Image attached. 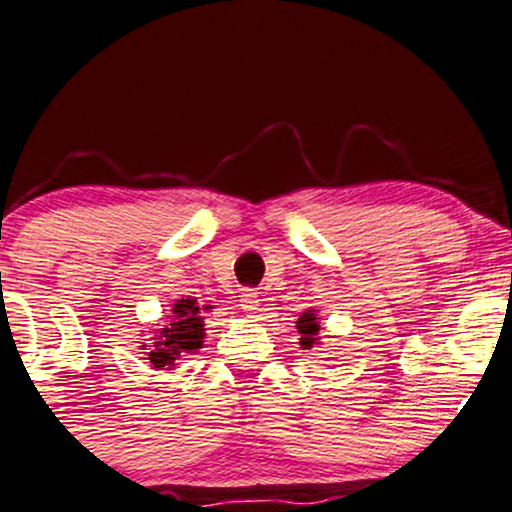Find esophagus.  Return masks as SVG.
Listing matches in <instances>:
<instances>
[{"label": "esophagus", "mask_w": 512, "mask_h": 512, "mask_svg": "<svg viewBox=\"0 0 512 512\" xmlns=\"http://www.w3.org/2000/svg\"><path fill=\"white\" fill-rule=\"evenodd\" d=\"M257 306H260V295L255 290H243L241 292V309L245 313H255Z\"/></svg>", "instance_id": "1"}]
</instances>
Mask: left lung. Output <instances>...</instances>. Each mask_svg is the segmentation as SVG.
<instances>
[{
  "label": "left lung",
  "instance_id": "left-lung-1",
  "mask_svg": "<svg viewBox=\"0 0 512 512\" xmlns=\"http://www.w3.org/2000/svg\"><path fill=\"white\" fill-rule=\"evenodd\" d=\"M318 320H316V313L313 311H304L302 316L297 320V332H299V344H302V349H311L313 344H316L318 339Z\"/></svg>",
  "mask_w": 512,
  "mask_h": 512
}]
</instances>
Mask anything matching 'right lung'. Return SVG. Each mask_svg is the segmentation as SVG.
<instances>
[{"mask_svg": "<svg viewBox=\"0 0 512 512\" xmlns=\"http://www.w3.org/2000/svg\"><path fill=\"white\" fill-rule=\"evenodd\" d=\"M168 318V325L161 327L147 353V360L156 370L173 367L180 353H192L203 344V318L196 299H177Z\"/></svg>", "mask_w": 512, "mask_h": 512, "instance_id": "add662e5", "label": "right lung"}]
</instances>
